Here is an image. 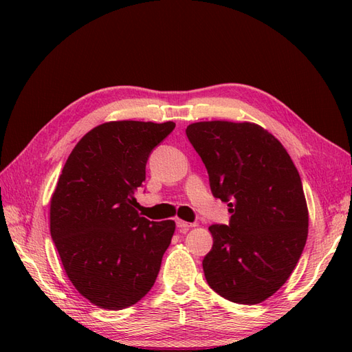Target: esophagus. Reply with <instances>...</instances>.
<instances>
[{"label":"esophagus","mask_w":352,"mask_h":352,"mask_svg":"<svg viewBox=\"0 0 352 352\" xmlns=\"http://www.w3.org/2000/svg\"><path fill=\"white\" fill-rule=\"evenodd\" d=\"M176 226L179 228V230H189L190 228L195 226V223H188V221H184V220H176Z\"/></svg>","instance_id":"1"}]
</instances>
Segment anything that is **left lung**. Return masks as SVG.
<instances>
[{
  "mask_svg": "<svg viewBox=\"0 0 352 352\" xmlns=\"http://www.w3.org/2000/svg\"><path fill=\"white\" fill-rule=\"evenodd\" d=\"M186 136L206 164L211 194L228 202L229 225H211L202 260L207 283L238 304L267 300L287 280L308 233L300 173L276 138L254 123L198 122Z\"/></svg>",
  "mask_w": 352,
  "mask_h": 352,
  "instance_id": "left-lung-1",
  "label": "left lung"
}]
</instances>
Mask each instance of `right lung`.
<instances>
[{
  "instance_id": "add662e5",
  "label": "right lung",
  "mask_w": 352,
  "mask_h": 352,
  "mask_svg": "<svg viewBox=\"0 0 352 352\" xmlns=\"http://www.w3.org/2000/svg\"><path fill=\"white\" fill-rule=\"evenodd\" d=\"M173 122H109L73 148L51 198V238L70 282L92 304L123 310L150 292L175 221L135 210L148 157Z\"/></svg>"
}]
</instances>
